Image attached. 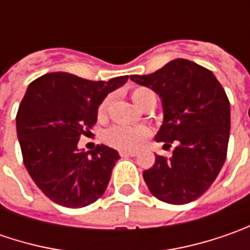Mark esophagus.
<instances>
[{"label": "esophagus", "mask_w": 250, "mask_h": 250, "mask_svg": "<svg viewBox=\"0 0 250 250\" xmlns=\"http://www.w3.org/2000/svg\"><path fill=\"white\" fill-rule=\"evenodd\" d=\"M120 154L122 157H135L138 156V151H132V150H121Z\"/></svg>", "instance_id": "34e87169"}]
</instances>
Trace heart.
Returning <instances> with one entry per match:
<instances>
[{"mask_svg":"<svg viewBox=\"0 0 250 250\" xmlns=\"http://www.w3.org/2000/svg\"><path fill=\"white\" fill-rule=\"evenodd\" d=\"M130 99L133 101V104L143 110L146 105H149L151 103L156 104V96L154 93L146 89V87H136L130 93ZM108 99L103 100L99 105V117H104L107 108H108ZM149 135V130L145 126H128V125H115L105 133V140L107 143L117 147V149H135L138 147L142 140L145 139Z\"/></svg>","mask_w":250,"mask_h":250,"instance_id":"b5f03b06","label":"heart"}]
</instances>
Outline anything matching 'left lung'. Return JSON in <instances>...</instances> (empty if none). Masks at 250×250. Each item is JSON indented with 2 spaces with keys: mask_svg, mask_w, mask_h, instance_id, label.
Here are the masks:
<instances>
[{
  "mask_svg": "<svg viewBox=\"0 0 250 250\" xmlns=\"http://www.w3.org/2000/svg\"><path fill=\"white\" fill-rule=\"evenodd\" d=\"M161 99L164 120L154 139L177 146L167 159L156 156L143 171L153 196L169 205L200 197L216 181L227 157L231 114L229 101L214 73L178 58L150 75H130Z\"/></svg>",
  "mask_w": 250,
  "mask_h": 250,
  "instance_id": "1",
  "label": "left lung"
}]
</instances>
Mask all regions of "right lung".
<instances>
[{"instance_id": "add662e5", "label": "right lung", "mask_w": 250, "mask_h": 250, "mask_svg": "<svg viewBox=\"0 0 250 250\" xmlns=\"http://www.w3.org/2000/svg\"><path fill=\"white\" fill-rule=\"evenodd\" d=\"M126 81L53 72L29 84L16 115L18 139L29 175L54 203L79 208L104 195L120 154L105 145L79 150L78 142L96 124L101 101Z\"/></svg>"}]
</instances>
